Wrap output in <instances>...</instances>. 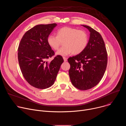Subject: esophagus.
I'll return each mask as SVG.
<instances>
[{
  "mask_svg": "<svg viewBox=\"0 0 126 126\" xmlns=\"http://www.w3.org/2000/svg\"><path fill=\"white\" fill-rule=\"evenodd\" d=\"M63 59H64V62H66V61H67V58H66V57H63Z\"/></svg>",
  "mask_w": 126,
  "mask_h": 126,
  "instance_id": "esophagus-1",
  "label": "esophagus"
}]
</instances>
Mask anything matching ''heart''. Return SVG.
<instances>
[{
    "mask_svg": "<svg viewBox=\"0 0 126 126\" xmlns=\"http://www.w3.org/2000/svg\"><path fill=\"white\" fill-rule=\"evenodd\" d=\"M88 41V35L85 31L68 26L58 29L57 36L51 34L47 38L49 45L55 50H58L63 42L64 46L56 52L57 55L61 56L80 54L86 48Z\"/></svg>",
    "mask_w": 126,
    "mask_h": 126,
    "instance_id": "obj_1",
    "label": "heart"
}]
</instances>
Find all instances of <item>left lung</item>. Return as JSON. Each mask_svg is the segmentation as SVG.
Masks as SVG:
<instances>
[{
  "mask_svg": "<svg viewBox=\"0 0 126 126\" xmlns=\"http://www.w3.org/2000/svg\"><path fill=\"white\" fill-rule=\"evenodd\" d=\"M90 34L85 50L69 57L70 78L73 85L81 90H87L96 86L103 78L107 68L108 55L104 40L97 31L87 25Z\"/></svg>",
  "mask_w": 126,
  "mask_h": 126,
  "instance_id": "1",
  "label": "left lung"
}]
</instances>
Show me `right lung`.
Segmentation results:
<instances>
[{
	"mask_svg": "<svg viewBox=\"0 0 126 126\" xmlns=\"http://www.w3.org/2000/svg\"><path fill=\"white\" fill-rule=\"evenodd\" d=\"M56 23L36 25L23 36L18 48V59L22 74L32 86L40 89L53 85L62 57L57 55L50 62L46 60L55 55L47 42V38Z\"/></svg>",
	"mask_w": 126,
	"mask_h": 126,
	"instance_id": "add662e5",
	"label": "right lung"
}]
</instances>
